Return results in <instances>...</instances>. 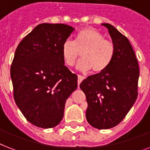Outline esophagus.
I'll return each mask as SVG.
<instances>
[{
	"mask_svg": "<svg viewBox=\"0 0 150 150\" xmlns=\"http://www.w3.org/2000/svg\"><path fill=\"white\" fill-rule=\"evenodd\" d=\"M83 79H84V77H82L81 75H78V86H79L80 83H81V81H83Z\"/></svg>",
	"mask_w": 150,
	"mask_h": 150,
	"instance_id": "34e87169",
	"label": "esophagus"
}]
</instances>
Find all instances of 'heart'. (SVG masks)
<instances>
[{"label": "heart", "instance_id": "obj_1", "mask_svg": "<svg viewBox=\"0 0 150 150\" xmlns=\"http://www.w3.org/2000/svg\"><path fill=\"white\" fill-rule=\"evenodd\" d=\"M81 59L77 69L81 71L92 69V72L99 73L108 68L115 52L112 41L105 39L103 33L93 28H84L76 34L75 41L67 40L62 47L64 63L72 66L80 55Z\"/></svg>", "mask_w": 150, "mask_h": 150}]
</instances>
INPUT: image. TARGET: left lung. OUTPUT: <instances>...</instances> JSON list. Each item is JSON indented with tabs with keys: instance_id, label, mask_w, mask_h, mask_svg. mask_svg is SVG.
I'll return each instance as SVG.
<instances>
[{
	"instance_id": "left-lung-1",
	"label": "left lung",
	"mask_w": 150,
	"mask_h": 150,
	"mask_svg": "<svg viewBox=\"0 0 150 150\" xmlns=\"http://www.w3.org/2000/svg\"><path fill=\"white\" fill-rule=\"evenodd\" d=\"M115 47L113 58L105 70L90 75L80 84L88 107V122L98 129L115 127L125 118L138 96L139 69L134 50L126 37L108 23Z\"/></svg>"
}]
</instances>
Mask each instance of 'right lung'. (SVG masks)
<instances>
[{"mask_svg":"<svg viewBox=\"0 0 150 150\" xmlns=\"http://www.w3.org/2000/svg\"><path fill=\"white\" fill-rule=\"evenodd\" d=\"M74 30L64 24H40L15 51L11 67L14 101L27 120L38 127L57 126L67 98L77 88V75L64 65L62 54Z\"/></svg>","mask_w":150,"mask_h":150,"instance_id":"obj_1","label":"right lung"}]
</instances>
